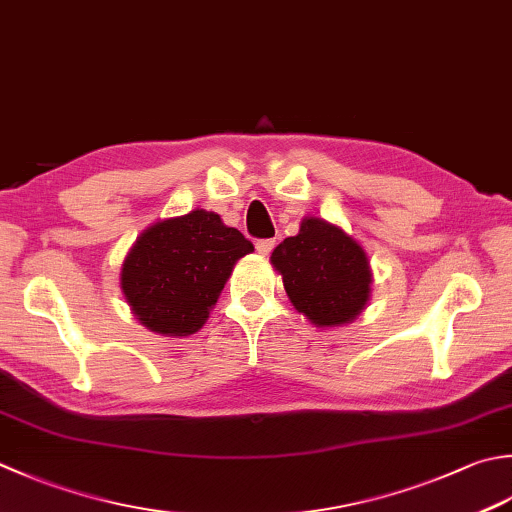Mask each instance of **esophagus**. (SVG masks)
<instances>
[{"instance_id": "1", "label": "esophagus", "mask_w": 512, "mask_h": 512, "mask_svg": "<svg viewBox=\"0 0 512 512\" xmlns=\"http://www.w3.org/2000/svg\"><path fill=\"white\" fill-rule=\"evenodd\" d=\"M255 248H257L259 255L266 257V255L270 253V250L275 248V239H259V242L255 244Z\"/></svg>"}]
</instances>
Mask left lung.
Instances as JSON below:
<instances>
[{"label":"left lung","instance_id":"obj_1","mask_svg":"<svg viewBox=\"0 0 512 512\" xmlns=\"http://www.w3.org/2000/svg\"><path fill=\"white\" fill-rule=\"evenodd\" d=\"M270 264L282 275L290 304L313 326H346L364 313L373 270L362 244L342 226L304 217L299 233L273 250Z\"/></svg>","mask_w":512,"mask_h":512}]
</instances>
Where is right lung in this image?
<instances>
[{
	"mask_svg": "<svg viewBox=\"0 0 512 512\" xmlns=\"http://www.w3.org/2000/svg\"><path fill=\"white\" fill-rule=\"evenodd\" d=\"M253 244L213 210L150 224L124 257L119 286L150 333L188 337L206 324L235 264Z\"/></svg>",
	"mask_w": 512,
	"mask_h": 512,
	"instance_id": "1",
	"label": "right lung"
}]
</instances>
